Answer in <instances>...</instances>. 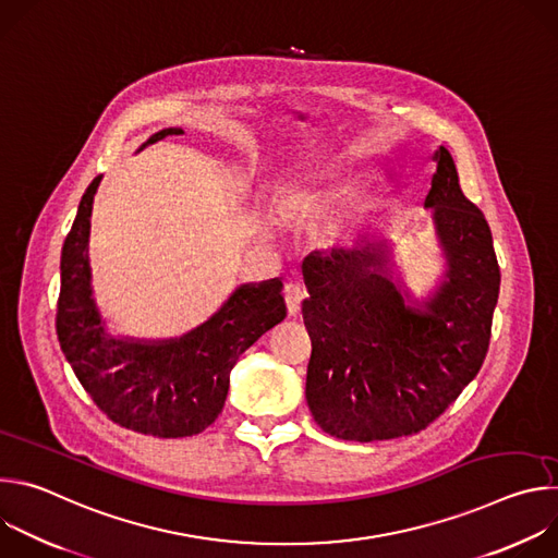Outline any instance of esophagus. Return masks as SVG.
Listing matches in <instances>:
<instances>
[{"instance_id":"esophagus-1","label":"esophagus","mask_w":558,"mask_h":558,"mask_svg":"<svg viewBox=\"0 0 558 558\" xmlns=\"http://www.w3.org/2000/svg\"><path fill=\"white\" fill-rule=\"evenodd\" d=\"M304 295H306V291L300 284H295V282H289L284 287V302H287V311L291 315H295L300 311V304H302Z\"/></svg>"}]
</instances>
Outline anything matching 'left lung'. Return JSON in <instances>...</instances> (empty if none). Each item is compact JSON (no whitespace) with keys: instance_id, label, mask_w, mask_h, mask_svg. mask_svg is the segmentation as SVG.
<instances>
[{"instance_id":"8db88e82","label":"left lung","mask_w":558,"mask_h":558,"mask_svg":"<svg viewBox=\"0 0 558 558\" xmlns=\"http://www.w3.org/2000/svg\"><path fill=\"white\" fill-rule=\"evenodd\" d=\"M424 207H433L446 280L409 306L377 245L313 252L302 263L311 338L306 404L325 433L349 441L407 437L433 424L480 373L499 298L490 227L439 147Z\"/></svg>"}]
</instances>
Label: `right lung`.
<instances>
[{"label":"right lung","mask_w":558,"mask_h":558,"mask_svg":"<svg viewBox=\"0 0 558 558\" xmlns=\"http://www.w3.org/2000/svg\"><path fill=\"white\" fill-rule=\"evenodd\" d=\"M172 134L183 130H161L145 145ZM99 183L101 177L82 196L61 250V351L93 402L114 424L163 439L198 435L222 411L238 357L287 317L282 280L238 287L205 325L177 340L112 338L90 284V216Z\"/></svg>","instance_id":"add662e5"}]
</instances>
